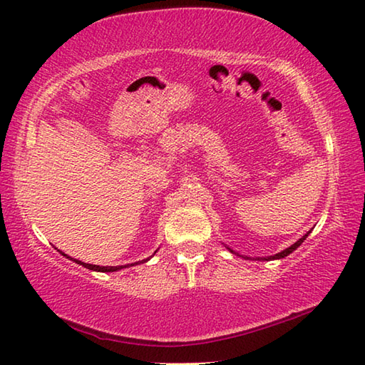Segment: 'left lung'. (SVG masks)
Instances as JSON below:
<instances>
[{
    "instance_id": "left-lung-1",
    "label": "left lung",
    "mask_w": 365,
    "mask_h": 365,
    "mask_svg": "<svg viewBox=\"0 0 365 365\" xmlns=\"http://www.w3.org/2000/svg\"><path fill=\"white\" fill-rule=\"evenodd\" d=\"M311 232H312V229L309 230L306 235H302V237L298 240L297 243H293L290 247H287V250H284V251H281V252H277V254H274V255H269V257H262V259H257V260H267V262H268V260H277V259H284V257H287V255L292 254L294 250H297V247H299V246H301V243L304 242V240L309 237V234H311ZM226 247H227V250H229L230 252H234V254L240 255V254H238V252H235L234 250H230L229 246H226ZM240 257H243V255H240ZM245 259H250V257H245Z\"/></svg>"
}]
</instances>
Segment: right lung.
<instances>
[{"label": "right lung", "instance_id": "add662e5", "mask_svg": "<svg viewBox=\"0 0 365 365\" xmlns=\"http://www.w3.org/2000/svg\"><path fill=\"white\" fill-rule=\"evenodd\" d=\"M59 252L63 254V255H66V257H67L68 260H72V262H75V263H78V265H83L84 268L92 269V271H102V273H113V271H119V269H122V268H128V267L138 265V263H144V262H147V260H150V257H147V259H144V260H141V262L131 263V265H120V267H98V265H91V263H84V262H81V260H76V259L68 257V255H67V254H64L63 251H59ZM155 252H157V251H155ZM155 252H153V255H155Z\"/></svg>", "mask_w": 365, "mask_h": 365}]
</instances>
